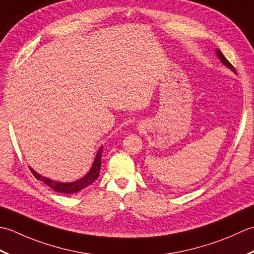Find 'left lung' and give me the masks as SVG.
I'll return each mask as SVG.
<instances>
[{
	"label": "left lung",
	"mask_w": 254,
	"mask_h": 254,
	"mask_svg": "<svg viewBox=\"0 0 254 254\" xmlns=\"http://www.w3.org/2000/svg\"><path fill=\"white\" fill-rule=\"evenodd\" d=\"M216 53H217V56H218V58L221 60L222 64H224L225 65L228 66V68H230V69H231L232 71H234V72H236V70H235V68H234V65H232V64H230V62L226 59V57L221 54V51H220V50L217 49Z\"/></svg>",
	"instance_id": "8db88e82"
}]
</instances>
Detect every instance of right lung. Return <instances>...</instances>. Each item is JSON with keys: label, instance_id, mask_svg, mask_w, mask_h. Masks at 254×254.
Listing matches in <instances>:
<instances>
[{"label": "right lung", "instance_id": "add662e5", "mask_svg": "<svg viewBox=\"0 0 254 254\" xmlns=\"http://www.w3.org/2000/svg\"><path fill=\"white\" fill-rule=\"evenodd\" d=\"M102 149L103 148H101L100 151L97 152L96 158L94 160V163H93L90 172L87 173L84 178H82L79 181H75V182H71V183L56 182V181L41 177V175H39L37 172H35L32 168H29V169H30V171H32V173L34 174V177L36 179L43 181L46 185H48L49 188L56 190V192L64 193V194L77 193V192H80L81 190L85 189L86 186L92 184L98 178V175H100V169H101V162H102Z\"/></svg>", "mask_w": 254, "mask_h": 254}]
</instances>
